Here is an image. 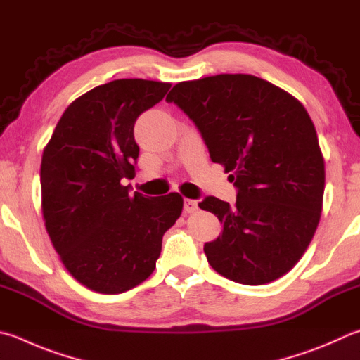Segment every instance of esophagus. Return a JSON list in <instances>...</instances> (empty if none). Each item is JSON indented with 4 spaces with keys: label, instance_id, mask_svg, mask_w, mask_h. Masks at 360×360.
Segmentation results:
<instances>
[{
    "label": "esophagus",
    "instance_id": "esophagus-1",
    "mask_svg": "<svg viewBox=\"0 0 360 360\" xmlns=\"http://www.w3.org/2000/svg\"><path fill=\"white\" fill-rule=\"evenodd\" d=\"M198 211V202L195 200H184V212L186 214H193Z\"/></svg>",
    "mask_w": 360,
    "mask_h": 360
}]
</instances>
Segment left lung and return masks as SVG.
<instances>
[{
    "label": "left lung",
    "mask_w": 360,
    "mask_h": 360,
    "mask_svg": "<svg viewBox=\"0 0 360 360\" xmlns=\"http://www.w3.org/2000/svg\"><path fill=\"white\" fill-rule=\"evenodd\" d=\"M198 127L214 163L231 173L236 205L206 197L220 236L209 264L243 285H264L302 258L323 209L324 158L311 117L282 88L248 74L174 84L167 96Z\"/></svg>",
    "instance_id": "1"
}]
</instances>
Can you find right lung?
Returning <instances> with one entry per match:
<instances>
[{"instance_id":"obj_1","label":"right lung","mask_w":360,"mask_h":360,"mask_svg":"<svg viewBox=\"0 0 360 360\" xmlns=\"http://www.w3.org/2000/svg\"><path fill=\"white\" fill-rule=\"evenodd\" d=\"M169 86L143 78L96 86L66 108L44 149L45 228L70 276L93 291L120 294L145 282L182 212L178 192L145 197L122 186L140 153L136 117Z\"/></svg>"}]
</instances>
